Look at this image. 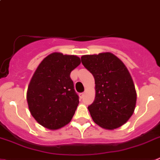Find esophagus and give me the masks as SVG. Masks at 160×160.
Here are the masks:
<instances>
[{
    "label": "esophagus",
    "mask_w": 160,
    "mask_h": 160,
    "mask_svg": "<svg viewBox=\"0 0 160 160\" xmlns=\"http://www.w3.org/2000/svg\"><path fill=\"white\" fill-rule=\"evenodd\" d=\"M85 93H79V97H80V98H83V97H84Z\"/></svg>",
    "instance_id": "esophagus-1"
}]
</instances>
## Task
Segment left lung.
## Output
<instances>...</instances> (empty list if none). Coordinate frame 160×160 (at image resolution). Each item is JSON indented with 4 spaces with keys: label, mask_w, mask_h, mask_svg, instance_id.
I'll use <instances>...</instances> for the list:
<instances>
[{
    "label": "left lung",
    "mask_w": 160,
    "mask_h": 160,
    "mask_svg": "<svg viewBox=\"0 0 160 160\" xmlns=\"http://www.w3.org/2000/svg\"><path fill=\"white\" fill-rule=\"evenodd\" d=\"M95 80V99L88 106L93 121L108 130L119 128L133 114L137 91L124 62L110 52L81 57Z\"/></svg>",
    "instance_id": "1"
}]
</instances>
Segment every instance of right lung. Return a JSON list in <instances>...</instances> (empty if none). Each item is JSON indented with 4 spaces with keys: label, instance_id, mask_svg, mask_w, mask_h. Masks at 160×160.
<instances>
[{
    "label": "right lung",
    "instance_id": "obj_1",
    "mask_svg": "<svg viewBox=\"0 0 160 160\" xmlns=\"http://www.w3.org/2000/svg\"><path fill=\"white\" fill-rule=\"evenodd\" d=\"M76 55L53 52L39 63L29 82L27 102L35 120L51 130L70 122L78 105L70 72L80 65Z\"/></svg>",
    "mask_w": 160,
    "mask_h": 160
}]
</instances>
